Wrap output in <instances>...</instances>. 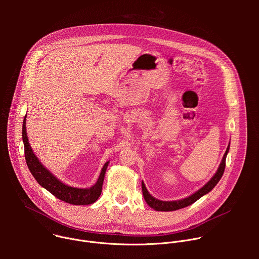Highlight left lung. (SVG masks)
<instances>
[{
  "label": "left lung",
  "instance_id": "1",
  "mask_svg": "<svg viewBox=\"0 0 259 259\" xmlns=\"http://www.w3.org/2000/svg\"><path fill=\"white\" fill-rule=\"evenodd\" d=\"M230 151V144L228 146V149L224 155L223 160H221V163L216 171V173L214 174V176L205 184L203 188H201L198 192L194 193L192 196L182 199V200H178V201H160L156 198H154L149 192H147L144 183H141V188H142V194H143V198L145 200V202L147 203L150 207L154 208L157 211H175L184 207H188L190 205H192L193 203H195L196 201H198L201 197H203L204 195L208 194L211 190H213V188L218 183V181L220 180V178L223 177L224 172H225V168H226V159H227V155Z\"/></svg>",
  "mask_w": 259,
  "mask_h": 259
}]
</instances>
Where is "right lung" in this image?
I'll list each match as a JSON object with an SVG mask.
<instances>
[{
    "mask_svg": "<svg viewBox=\"0 0 259 259\" xmlns=\"http://www.w3.org/2000/svg\"><path fill=\"white\" fill-rule=\"evenodd\" d=\"M26 118L24 117L22 124V140L24 144V157L27 164V167L38 181L40 186L50 192L57 199L66 202L72 205H89L93 204L100 196L102 191V183L105 175V171L108 165L106 162L100 172V175L94 184L90 189H78L68 187L63 182H61L58 178H56L49 170H47L43 164L39 161V159L33 154L31 147L28 142V138L26 135Z\"/></svg>",
    "mask_w": 259,
    "mask_h": 259,
    "instance_id": "right-lung-1",
    "label": "right lung"
}]
</instances>
